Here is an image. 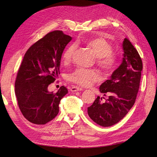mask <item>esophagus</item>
I'll return each mask as SVG.
<instances>
[{
  "label": "esophagus",
  "instance_id": "esophagus-1",
  "mask_svg": "<svg viewBox=\"0 0 157 157\" xmlns=\"http://www.w3.org/2000/svg\"><path fill=\"white\" fill-rule=\"evenodd\" d=\"M82 89L81 88L77 87V86H73L71 88V92H78V91H82Z\"/></svg>",
  "mask_w": 157,
  "mask_h": 157
}]
</instances>
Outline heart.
I'll use <instances>...</instances> for the list:
<instances>
[{
  "label": "heart",
  "mask_w": 157,
  "mask_h": 157,
  "mask_svg": "<svg viewBox=\"0 0 157 157\" xmlns=\"http://www.w3.org/2000/svg\"><path fill=\"white\" fill-rule=\"evenodd\" d=\"M85 44L96 55V63L99 67L107 72H111L117 63V56L113 53L111 45L103 38H92L85 42ZM75 51V46L72 44L66 48L62 55L64 63H69ZM71 82L83 87H89L100 79V75L93 69H78L68 76Z\"/></svg>",
  "instance_id": "1"
}]
</instances>
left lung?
Returning <instances> with one entry per match:
<instances>
[{"label":"left lung","instance_id":"1","mask_svg":"<svg viewBox=\"0 0 157 157\" xmlns=\"http://www.w3.org/2000/svg\"><path fill=\"white\" fill-rule=\"evenodd\" d=\"M124 58L121 65L101 84L99 91L108 96L105 101L98 96L88 114L96 124L104 127L117 124L129 112L138 92L143 63L138 52L126 38L122 44Z\"/></svg>","mask_w":157,"mask_h":157}]
</instances>
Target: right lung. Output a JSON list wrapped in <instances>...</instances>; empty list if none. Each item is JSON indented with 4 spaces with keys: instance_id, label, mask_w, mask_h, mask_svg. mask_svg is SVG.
I'll return each instance as SVG.
<instances>
[{
    "instance_id": "1",
    "label": "right lung",
    "mask_w": 157,
    "mask_h": 157,
    "mask_svg": "<svg viewBox=\"0 0 157 157\" xmlns=\"http://www.w3.org/2000/svg\"><path fill=\"white\" fill-rule=\"evenodd\" d=\"M71 36L62 31L50 32L27 50L19 68L15 94L19 108L27 121L45 124L59 113V102L68 90L61 86L56 93L48 86L58 75L61 55Z\"/></svg>"
}]
</instances>
